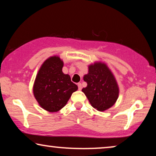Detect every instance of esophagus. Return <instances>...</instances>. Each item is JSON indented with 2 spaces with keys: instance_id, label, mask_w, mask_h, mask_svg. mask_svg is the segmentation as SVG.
<instances>
[{
  "instance_id": "1",
  "label": "esophagus",
  "mask_w": 156,
  "mask_h": 156,
  "mask_svg": "<svg viewBox=\"0 0 156 156\" xmlns=\"http://www.w3.org/2000/svg\"><path fill=\"white\" fill-rule=\"evenodd\" d=\"M78 88H79V90H82V85L81 83H78Z\"/></svg>"
}]
</instances>
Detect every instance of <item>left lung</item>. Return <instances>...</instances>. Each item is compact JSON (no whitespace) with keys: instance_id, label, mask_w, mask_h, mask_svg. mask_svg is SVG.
<instances>
[{"instance_id":"1","label":"left lung","mask_w":156,"mask_h":156,"mask_svg":"<svg viewBox=\"0 0 156 156\" xmlns=\"http://www.w3.org/2000/svg\"><path fill=\"white\" fill-rule=\"evenodd\" d=\"M83 79L87 86L82 91L94 108L104 112L114 105L119 98V87L107 64L97 61L89 65L88 73Z\"/></svg>"}]
</instances>
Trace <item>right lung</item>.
<instances>
[{
    "label": "right lung",
    "instance_id": "add662e5",
    "mask_svg": "<svg viewBox=\"0 0 156 156\" xmlns=\"http://www.w3.org/2000/svg\"><path fill=\"white\" fill-rule=\"evenodd\" d=\"M64 62L54 55L40 66L33 84V94L40 106L49 112H57L69 101L72 93L78 89L70 76L64 74Z\"/></svg>",
    "mask_w": 156,
    "mask_h": 156
}]
</instances>
